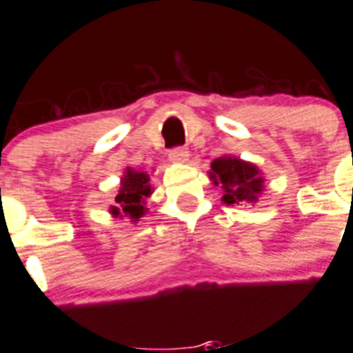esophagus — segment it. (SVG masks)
Instances as JSON below:
<instances>
[{"label": "esophagus", "mask_w": 353, "mask_h": 353, "mask_svg": "<svg viewBox=\"0 0 353 353\" xmlns=\"http://www.w3.org/2000/svg\"><path fill=\"white\" fill-rule=\"evenodd\" d=\"M169 158L172 161H188V158H190V151L183 146H176L169 151Z\"/></svg>", "instance_id": "obj_1"}]
</instances>
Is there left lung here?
I'll list each match as a JSON object with an SVG mask.
<instances>
[{
	"instance_id": "left-lung-1",
	"label": "left lung",
	"mask_w": 353,
	"mask_h": 353,
	"mask_svg": "<svg viewBox=\"0 0 353 353\" xmlns=\"http://www.w3.org/2000/svg\"><path fill=\"white\" fill-rule=\"evenodd\" d=\"M210 169H212L210 177L214 179V184H223L225 203L232 205V203L258 200L259 192L263 190V179L254 165L239 158L223 157L214 160Z\"/></svg>"
}]
</instances>
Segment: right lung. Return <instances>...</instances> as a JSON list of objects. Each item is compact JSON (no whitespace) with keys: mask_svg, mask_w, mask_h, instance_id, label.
<instances>
[{"mask_svg":"<svg viewBox=\"0 0 353 353\" xmlns=\"http://www.w3.org/2000/svg\"><path fill=\"white\" fill-rule=\"evenodd\" d=\"M151 195L150 177L144 172H134L128 169L125 177L121 179V190L117 195L118 207H113L111 212L114 216L127 214L130 219L139 221V217L144 214V199Z\"/></svg>","mask_w":353,"mask_h":353,"instance_id":"1","label":"right lung"}]
</instances>
